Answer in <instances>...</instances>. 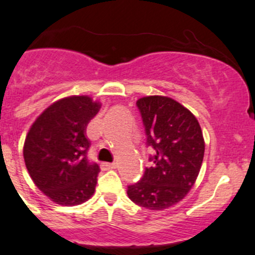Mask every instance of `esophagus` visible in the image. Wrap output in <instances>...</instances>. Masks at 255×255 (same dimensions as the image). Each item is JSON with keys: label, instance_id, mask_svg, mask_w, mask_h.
I'll list each match as a JSON object with an SVG mask.
<instances>
[{"label": "esophagus", "instance_id": "34e87169", "mask_svg": "<svg viewBox=\"0 0 255 255\" xmlns=\"http://www.w3.org/2000/svg\"><path fill=\"white\" fill-rule=\"evenodd\" d=\"M101 166L103 170H113V168L117 167L116 163H108V162H103Z\"/></svg>", "mask_w": 255, "mask_h": 255}]
</instances>
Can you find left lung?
I'll return each instance as SVG.
<instances>
[{"mask_svg":"<svg viewBox=\"0 0 255 255\" xmlns=\"http://www.w3.org/2000/svg\"><path fill=\"white\" fill-rule=\"evenodd\" d=\"M153 162L141 181L129 185L128 197L149 210H163L181 201L194 186L205 152L196 117L175 99L149 95L137 101Z\"/></svg>","mask_w":255,"mask_h":255,"instance_id":"obj_1","label":"left lung"}]
</instances>
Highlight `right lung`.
<instances>
[{"label": "right lung", "mask_w": 255, "mask_h": 255, "mask_svg": "<svg viewBox=\"0 0 255 255\" xmlns=\"http://www.w3.org/2000/svg\"><path fill=\"white\" fill-rule=\"evenodd\" d=\"M101 109L88 95L52 103L36 118L23 144L25 165L34 184L51 201L80 205L93 196L99 166L88 161V123Z\"/></svg>", "instance_id": "right-lung-1"}]
</instances>
